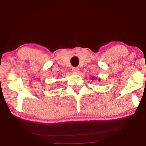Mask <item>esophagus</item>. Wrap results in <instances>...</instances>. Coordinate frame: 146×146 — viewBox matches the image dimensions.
I'll return each mask as SVG.
<instances>
[{
  "mask_svg": "<svg viewBox=\"0 0 146 146\" xmlns=\"http://www.w3.org/2000/svg\"><path fill=\"white\" fill-rule=\"evenodd\" d=\"M72 70L73 72L74 73H78L79 72V68H76V67H74L72 68Z\"/></svg>",
  "mask_w": 146,
  "mask_h": 146,
  "instance_id": "esophagus-1",
  "label": "esophagus"
}]
</instances>
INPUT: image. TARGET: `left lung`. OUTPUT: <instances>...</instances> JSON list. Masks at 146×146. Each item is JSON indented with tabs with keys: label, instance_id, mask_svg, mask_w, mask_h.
Masks as SVG:
<instances>
[{
	"label": "left lung",
	"instance_id": "1",
	"mask_svg": "<svg viewBox=\"0 0 146 146\" xmlns=\"http://www.w3.org/2000/svg\"><path fill=\"white\" fill-rule=\"evenodd\" d=\"M91 79L92 80H95V78L94 77V76H92V78H91ZM100 79H98V82H100Z\"/></svg>",
	"mask_w": 146,
	"mask_h": 146
}]
</instances>
